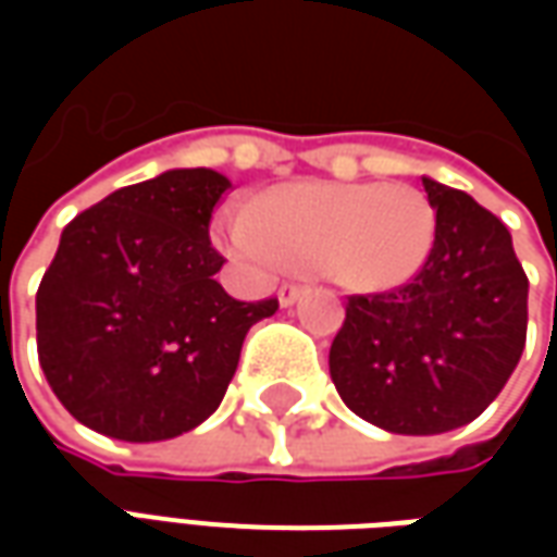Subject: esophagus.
<instances>
[{
  "label": "esophagus",
  "mask_w": 557,
  "mask_h": 557,
  "mask_svg": "<svg viewBox=\"0 0 557 557\" xmlns=\"http://www.w3.org/2000/svg\"><path fill=\"white\" fill-rule=\"evenodd\" d=\"M301 292H304L301 283H283V286H280V292H277L280 304H283V307H292V304L301 298Z\"/></svg>",
  "instance_id": "1"
}]
</instances>
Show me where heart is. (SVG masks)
Masks as SVG:
<instances>
[{
  "label": "heart",
  "instance_id": "heart-1",
  "mask_svg": "<svg viewBox=\"0 0 557 557\" xmlns=\"http://www.w3.org/2000/svg\"><path fill=\"white\" fill-rule=\"evenodd\" d=\"M235 220L230 244L256 265L325 268L343 286L397 289L435 244V214L411 184H286Z\"/></svg>",
  "mask_w": 557,
  "mask_h": 557
}]
</instances>
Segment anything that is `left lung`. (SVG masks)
<instances>
[{"label": "left lung", "mask_w": 557, "mask_h": 557, "mask_svg": "<svg viewBox=\"0 0 557 557\" xmlns=\"http://www.w3.org/2000/svg\"><path fill=\"white\" fill-rule=\"evenodd\" d=\"M435 244L391 292L349 295L331 379L358 418L397 435L466 426L502 394L525 349L528 277L502 220L423 178Z\"/></svg>", "instance_id": "8db88e82"}]
</instances>
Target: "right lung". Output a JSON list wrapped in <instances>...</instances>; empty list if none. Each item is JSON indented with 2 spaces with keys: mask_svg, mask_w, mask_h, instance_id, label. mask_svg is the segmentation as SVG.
<instances>
[{
  "mask_svg": "<svg viewBox=\"0 0 557 557\" xmlns=\"http://www.w3.org/2000/svg\"><path fill=\"white\" fill-rule=\"evenodd\" d=\"M232 184L170 170L115 190L62 232L35 295L38 361L89 430L163 442L214 414L247 331L277 298L235 301L214 274L211 211Z\"/></svg>",
  "mask_w": 557,
  "mask_h": 557,
  "instance_id": "obj_1",
  "label": "right lung"
}]
</instances>
